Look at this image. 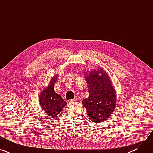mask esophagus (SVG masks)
Returning <instances> with one entry per match:
<instances>
[{
	"label": "esophagus",
	"mask_w": 153,
	"mask_h": 153,
	"mask_svg": "<svg viewBox=\"0 0 153 153\" xmlns=\"http://www.w3.org/2000/svg\"><path fill=\"white\" fill-rule=\"evenodd\" d=\"M80 100H81V98L80 97H76L75 98L72 99L71 101H77V102H79V101H80Z\"/></svg>",
	"instance_id": "esophagus-1"
}]
</instances>
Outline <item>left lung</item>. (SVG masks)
<instances>
[{
    "instance_id": "1",
    "label": "left lung",
    "mask_w": 153,
    "mask_h": 153,
    "mask_svg": "<svg viewBox=\"0 0 153 153\" xmlns=\"http://www.w3.org/2000/svg\"><path fill=\"white\" fill-rule=\"evenodd\" d=\"M99 73L102 75L99 76ZM89 97L82 100L89 118L99 123L110 117L116 106V93L111 81L105 71L94 70L86 76Z\"/></svg>"
}]
</instances>
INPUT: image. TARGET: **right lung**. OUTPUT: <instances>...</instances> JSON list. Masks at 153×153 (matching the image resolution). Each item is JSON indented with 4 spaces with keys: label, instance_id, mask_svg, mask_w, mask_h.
<instances>
[{
    "label": "right lung",
    "instance_id": "obj_1",
    "mask_svg": "<svg viewBox=\"0 0 153 153\" xmlns=\"http://www.w3.org/2000/svg\"><path fill=\"white\" fill-rule=\"evenodd\" d=\"M57 80V76L54 77L49 85L42 91L39 96V102L41 107L47 115L56 118L61 112L67 102L57 94L54 90V83Z\"/></svg>",
    "mask_w": 153,
    "mask_h": 153
}]
</instances>
